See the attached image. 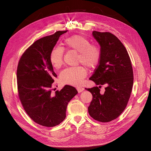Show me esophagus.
<instances>
[{"instance_id":"esophagus-1","label":"esophagus","mask_w":151,"mask_h":151,"mask_svg":"<svg viewBox=\"0 0 151 151\" xmlns=\"http://www.w3.org/2000/svg\"><path fill=\"white\" fill-rule=\"evenodd\" d=\"M77 91H78V93H80L81 92H83V91L84 90V88H82V87H77Z\"/></svg>"}]
</instances>
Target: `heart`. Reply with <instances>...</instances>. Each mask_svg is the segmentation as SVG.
Here are the masks:
<instances>
[{
    "label": "heart",
    "mask_w": 151,
    "mask_h": 151,
    "mask_svg": "<svg viewBox=\"0 0 151 151\" xmlns=\"http://www.w3.org/2000/svg\"><path fill=\"white\" fill-rule=\"evenodd\" d=\"M63 46L69 50L78 52L77 60L89 68H94L100 62L101 50L98 45H92L89 40L81 35H73L65 40ZM63 50L56 47L50 53V61L55 68H60L63 63ZM87 75V70L83 66L68 67L63 70L60 75L63 83L78 86L81 84Z\"/></svg>",
    "instance_id": "b5f03b06"
}]
</instances>
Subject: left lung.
<instances>
[{"instance_id":"obj_1","label":"left lung","mask_w":151,"mask_h":151,"mask_svg":"<svg viewBox=\"0 0 151 151\" xmlns=\"http://www.w3.org/2000/svg\"><path fill=\"white\" fill-rule=\"evenodd\" d=\"M93 36L99 43L101 57L89 79L99 87L86 89L93 95L88 107L89 115L101 122H109L120 115L127 106L134 83L133 69L124 45L114 35L94 31ZM107 86L103 94L101 85Z\"/></svg>"}]
</instances>
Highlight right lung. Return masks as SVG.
<instances>
[{"label":"right lung","instance_id":"right-lung-1","mask_svg":"<svg viewBox=\"0 0 151 151\" xmlns=\"http://www.w3.org/2000/svg\"><path fill=\"white\" fill-rule=\"evenodd\" d=\"M66 32L58 31L36 40L18 63L17 89L21 104L31 119L44 127H55L64 120L68 102L78 93L68 85L52 93V84L57 76L50 61V53Z\"/></svg>","mask_w":151,"mask_h":151}]
</instances>
